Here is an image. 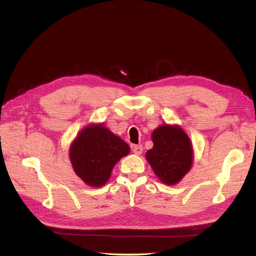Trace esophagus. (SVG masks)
Wrapping results in <instances>:
<instances>
[{"mask_svg":"<svg viewBox=\"0 0 256 256\" xmlns=\"http://www.w3.org/2000/svg\"><path fill=\"white\" fill-rule=\"evenodd\" d=\"M132 152H134V154H142V152H143V147H142V145H134V147H132Z\"/></svg>","mask_w":256,"mask_h":256,"instance_id":"esophagus-1","label":"esophagus"}]
</instances>
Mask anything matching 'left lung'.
Wrapping results in <instances>:
<instances>
[{
  "instance_id": "obj_1",
  "label": "left lung",
  "mask_w": 256,
  "mask_h": 256,
  "mask_svg": "<svg viewBox=\"0 0 256 256\" xmlns=\"http://www.w3.org/2000/svg\"><path fill=\"white\" fill-rule=\"evenodd\" d=\"M152 148L146 160L159 180L166 184H176L192 166L193 148L188 134L177 125H162L152 134Z\"/></svg>"
}]
</instances>
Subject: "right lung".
<instances>
[{"instance_id":"1","label":"right lung","mask_w":256,"mask_h":256,"mask_svg":"<svg viewBox=\"0 0 256 256\" xmlns=\"http://www.w3.org/2000/svg\"><path fill=\"white\" fill-rule=\"evenodd\" d=\"M130 147L102 124L82 129L69 148L74 173L90 187H102L114 166L127 156Z\"/></svg>"}]
</instances>
